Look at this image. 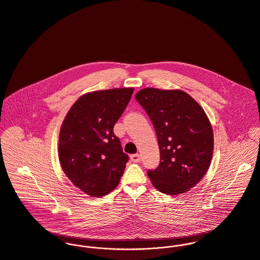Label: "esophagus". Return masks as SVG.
<instances>
[{
  "label": "esophagus",
  "instance_id": "34e87169",
  "mask_svg": "<svg viewBox=\"0 0 260 260\" xmlns=\"http://www.w3.org/2000/svg\"><path fill=\"white\" fill-rule=\"evenodd\" d=\"M131 159H132V161H134V162H140V161H141V155H140L139 153L132 154V155H131Z\"/></svg>",
  "mask_w": 260,
  "mask_h": 260
}]
</instances>
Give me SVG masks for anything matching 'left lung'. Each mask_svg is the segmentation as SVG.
Returning a JSON list of instances; mask_svg holds the SVG:
<instances>
[{
	"label": "left lung",
	"mask_w": 260,
	"mask_h": 260,
	"mask_svg": "<svg viewBox=\"0 0 260 260\" xmlns=\"http://www.w3.org/2000/svg\"><path fill=\"white\" fill-rule=\"evenodd\" d=\"M136 100L149 116L160 152L159 165L148 170L153 186L162 193L186 192L202 180L213 152V134L202 107L178 89L146 87Z\"/></svg>",
	"instance_id": "8db88e82"
}]
</instances>
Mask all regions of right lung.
Instances as JSON below:
<instances>
[{
  "label": "right lung",
  "mask_w": 260,
  "mask_h": 260,
  "mask_svg": "<svg viewBox=\"0 0 260 260\" xmlns=\"http://www.w3.org/2000/svg\"><path fill=\"white\" fill-rule=\"evenodd\" d=\"M134 88H112L82 95L71 108L59 132L58 156L70 180L90 197L115 189L128 155L122 151L114 126Z\"/></svg>",
  "instance_id": "1"
}]
</instances>
